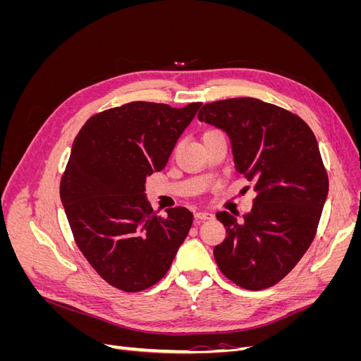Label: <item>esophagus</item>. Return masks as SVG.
Wrapping results in <instances>:
<instances>
[{
    "instance_id": "obj_1",
    "label": "esophagus",
    "mask_w": 361,
    "mask_h": 361,
    "mask_svg": "<svg viewBox=\"0 0 361 361\" xmlns=\"http://www.w3.org/2000/svg\"><path fill=\"white\" fill-rule=\"evenodd\" d=\"M212 216H214V215H212L211 212H207V211H199L197 214H195V221L200 223V221L207 220V218H212Z\"/></svg>"
}]
</instances>
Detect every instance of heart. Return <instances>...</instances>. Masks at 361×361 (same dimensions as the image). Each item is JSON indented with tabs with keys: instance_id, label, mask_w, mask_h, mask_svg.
<instances>
[{
	"instance_id": "b5f03b06",
	"label": "heart",
	"mask_w": 361,
	"mask_h": 361,
	"mask_svg": "<svg viewBox=\"0 0 361 361\" xmlns=\"http://www.w3.org/2000/svg\"><path fill=\"white\" fill-rule=\"evenodd\" d=\"M212 130H214V129H212Z\"/></svg>"
}]
</instances>
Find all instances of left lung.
<instances>
[{"label": "left lung", "mask_w": 361, "mask_h": 361, "mask_svg": "<svg viewBox=\"0 0 361 361\" xmlns=\"http://www.w3.org/2000/svg\"><path fill=\"white\" fill-rule=\"evenodd\" d=\"M200 122L226 130L238 173L253 182V209L241 221L216 212L226 239L214 257L223 274L250 290L274 286L309 250L329 194L318 141L304 120L255 97L204 104Z\"/></svg>", "instance_id": "obj_1"}]
</instances>
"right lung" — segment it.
<instances>
[{
  "label": "right lung",
  "mask_w": 361,
  "mask_h": 361,
  "mask_svg": "<svg viewBox=\"0 0 361 361\" xmlns=\"http://www.w3.org/2000/svg\"><path fill=\"white\" fill-rule=\"evenodd\" d=\"M200 105L129 102L92 116L76 134L60 197L76 245L108 285L154 286L187 238L192 214L176 206L159 216L145 182L166 166Z\"/></svg>",
  "instance_id": "right-lung-1"
}]
</instances>
